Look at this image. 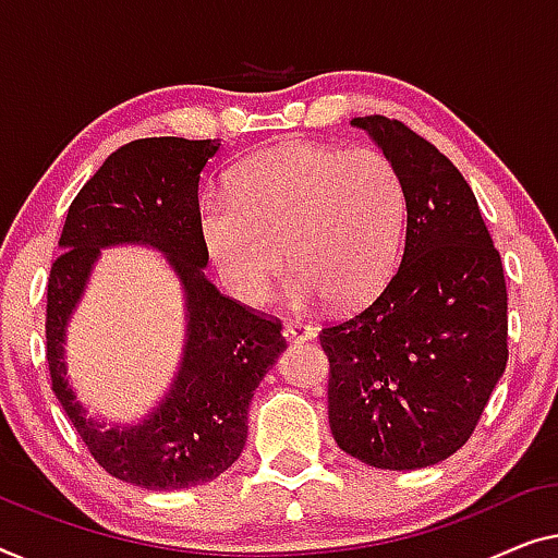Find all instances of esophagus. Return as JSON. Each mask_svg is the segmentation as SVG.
Segmentation results:
<instances>
[{
  "mask_svg": "<svg viewBox=\"0 0 558 558\" xmlns=\"http://www.w3.org/2000/svg\"><path fill=\"white\" fill-rule=\"evenodd\" d=\"M318 328L316 326H305L301 320H290V324L282 326V336H286L288 341H311L316 339Z\"/></svg>",
  "mask_w": 558,
  "mask_h": 558,
  "instance_id": "obj_1",
  "label": "esophagus"
}]
</instances>
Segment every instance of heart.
<instances>
[{"label":"heart","instance_id":"heart-1","mask_svg":"<svg viewBox=\"0 0 558 558\" xmlns=\"http://www.w3.org/2000/svg\"><path fill=\"white\" fill-rule=\"evenodd\" d=\"M407 227V186L376 148L280 144L232 171L230 194L199 204L209 260L242 303L257 305L290 263L295 305H356L395 270Z\"/></svg>","mask_w":558,"mask_h":558}]
</instances>
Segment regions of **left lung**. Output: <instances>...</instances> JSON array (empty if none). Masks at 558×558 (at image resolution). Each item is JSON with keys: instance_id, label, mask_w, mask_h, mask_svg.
Listing matches in <instances>:
<instances>
[{"instance_id": "obj_1", "label": "left lung", "mask_w": 558, "mask_h": 558, "mask_svg": "<svg viewBox=\"0 0 558 558\" xmlns=\"http://www.w3.org/2000/svg\"><path fill=\"white\" fill-rule=\"evenodd\" d=\"M366 131L407 186L402 263L379 298L320 331L336 445L372 468L417 470L458 452L508 361V293L473 190L404 123Z\"/></svg>"}]
</instances>
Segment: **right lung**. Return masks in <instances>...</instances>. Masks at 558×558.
Segmentation results:
<instances>
[{
  "label": "right lung",
  "instance_id": "right-lung-1",
  "mask_svg": "<svg viewBox=\"0 0 558 558\" xmlns=\"http://www.w3.org/2000/svg\"><path fill=\"white\" fill-rule=\"evenodd\" d=\"M219 138H141L108 156L77 192L47 280V364L52 391L106 473L146 490L209 483L240 458L247 410L286 341L276 318L255 316L204 276L199 174ZM151 246L168 257L185 295V347L160 404L133 426L90 418L66 376V324L99 250Z\"/></svg>",
  "mask_w": 558,
  "mask_h": 558
}]
</instances>
